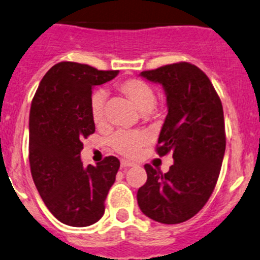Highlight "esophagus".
I'll return each mask as SVG.
<instances>
[{
	"instance_id": "esophagus-1",
	"label": "esophagus",
	"mask_w": 260,
	"mask_h": 260,
	"mask_svg": "<svg viewBox=\"0 0 260 260\" xmlns=\"http://www.w3.org/2000/svg\"><path fill=\"white\" fill-rule=\"evenodd\" d=\"M134 164L130 162V161L126 160H121V167L122 169H129V167H133Z\"/></svg>"
}]
</instances>
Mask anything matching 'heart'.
<instances>
[{"mask_svg":"<svg viewBox=\"0 0 260 260\" xmlns=\"http://www.w3.org/2000/svg\"><path fill=\"white\" fill-rule=\"evenodd\" d=\"M119 90L135 105L141 113H151L156 102L152 86L141 79H129L120 83ZM105 94L98 90L90 100L91 119L96 125H102L105 120ZM149 136L142 131H118L110 138L111 149L125 157H136L141 150L149 144Z\"/></svg>","mask_w":260,"mask_h":260,"instance_id":"1","label":"heart"}]
</instances>
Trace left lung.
<instances>
[{
    "instance_id": "8db88e82",
    "label": "left lung",
    "mask_w": 260,
    "mask_h": 260,
    "mask_svg": "<svg viewBox=\"0 0 260 260\" xmlns=\"http://www.w3.org/2000/svg\"><path fill=\"white\" fill-rule=\"evenodd\" d=\"M140 75L165 89L167 115L156 151L172 152L174 165L166 174L145 165L147 180L139 188L138 203L149 218L177 224L197 214L216 187L225 151L222 103L207 75L191 63Z\"/></svg>"
}]
</instances>
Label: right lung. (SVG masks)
Here are the masks:
<instances>
[{"label":"right lung","instance_id":"right-lung-1","mask_svg":"<svg viewBox=\"0 0 260 260\" xmlns=\"http://www.w3.org/2000/svg\"><path fill=\"white\" fill-rule=\"evenodd\" d=\"M118 73L60 62L47 72L32 100L30 174L44 205L67 225L86 227L102 218L105 198L115 182L120 167L115 156L84 167L80 151L82 141L95 131L91 89Z\"/></svg>","mask_w":260,"mask_h":260}]
</instances>
